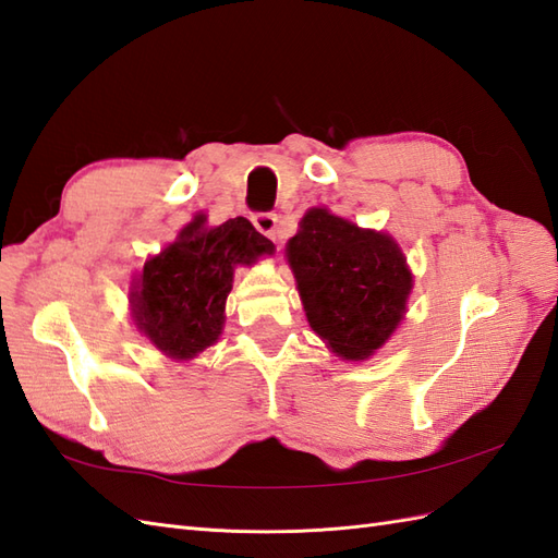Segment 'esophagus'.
Returning <instances> with one entry per match:
<instances>
[{
  "mask_svg": "<svg viewBox=\"0 0 558 558\" xmlns=\"http://www.w3.org/2000/svg\"><path fill=\"white\" fill-rule=\"evenodd\" d=\"M278 221H280V217L274 211H259V214H254V217H252V223H254L256 231L264 233L270 240H280Z\"/></svg>",
  "mask_w": 558,
  "mask_h": 558,
  "instance_id": "1",
  "label": "esophagus"
}]
</instances>
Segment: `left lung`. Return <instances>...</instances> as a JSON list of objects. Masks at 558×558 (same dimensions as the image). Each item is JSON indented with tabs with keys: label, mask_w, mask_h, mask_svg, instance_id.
<instances>
[{
	"label": "left lung",
	"mask_w": 558,
	"mask_h": 558,
	"mask_svg": "<svg viewBox=\"0 0 558 558\" xmlns=\"http://www.w3.org/2000/svg\"><path fill=\"white\" fill-rule=\"evenodd\" d=\"M288 259L311 327L341 359H367L401 323L412 276L393 238L311 209Z\"/></svg>",
	"instance_id": "8db88e82"
}]
</instances>
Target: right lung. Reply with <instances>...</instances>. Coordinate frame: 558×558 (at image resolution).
I'll list each match as a JSON object with an SVG mask.
<instances>
[{"instance_id": "1", "label": "right lung", "mask_w": 558, "mask_h": 558, "mask_svg": "<svg viewBox=\"0 0 558 558\" xmlns=\"http://www.w3.org/2000/svg\"><path fill=\"white\" fill-rule=\"evenodd\" d=\"M205 221L197 214L177 242L146 262L132 292L138 330L177 361L193 359L219 339L235 264L274 252V242L247 219L214 228Z\"/></svg>"}]
</instances>
